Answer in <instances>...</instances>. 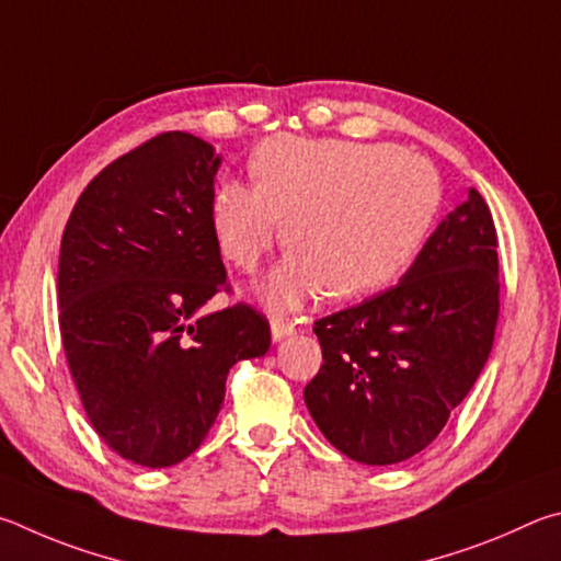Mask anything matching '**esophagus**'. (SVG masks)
I'll list each match as a JSON object with an SVG mask.
<instances>
[{
	"label": "esophagus",
	"mask_w": 561,
	"mask_h": 561,
	"mask_svg": "<svg viewBox=\"0 0 561 561\" xmlns=\"http://www.w3.org/2000/svg\"><path fill=\"white\" fill-rule=\"evenodd\" d=\"M296 322H288V320H283V318H273L271 320V335H273V342H280V340H286V337H290V335H296Z\"/></svg>",
	"instance_id": "1"
}]
</instances>
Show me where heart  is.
Segmentation results:
<instances>
[{
    "label": "heart",
    "instance_id": "b5f03b06",
    "mask_svg": "<svg viewBox=\"0 0 561 561\" xmlns=\"http://www.w3.org/2000/svg\"><path fill=\"white\" fill-rule=\"evenodd\" d=\"M255 184L226 180L211 199L224 259L253 273L280 241L288 259L259 293L273 308H298L330 290L362 298L389 286L414 259L438 209V174L394 145L278 135L251 154Z\"/></svg>",
    "mask_w": 561,
    "mask_h": 561
}]
</instances>
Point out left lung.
I'll list each match as a JSON object with an SVG mask.
<instances>
[{
  "label": "left lung",
  "instance_id": "8db88e82",
  "mask_svg": "<svg viewBox=\"0 0 561 561\" xmlns=\"http://www.w3.org/2000/svg\"><path fill=\"white\" fill-rule=\"evenodd\" d=\"M497 312L493 214L470 190L397 286L312 328L322 367L302 397L322 436L367 466L416 456L473 389Z\"/></svg>",
  "mask_w": 561,
  "mask_h": 561
}]
</instances>
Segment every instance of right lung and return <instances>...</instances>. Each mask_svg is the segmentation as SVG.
Here are the masks:
<instances>
[{
  "mask_svg": "<svg viewBox=\"0 0 561 561\" xmlns=\"http://www.w3.org/2000/svg\"><path fill=\"white\" fill-rule=\"evenodd\" d=\"M219 164L202 137L157 135L85 186L61 239L68 369L98 436L142 468L192 456L229 369L271 347L268 320L251 306L199 312L229 288L211 229Z\"/></svg>",
  "mask_w": 561,
  "mask_h": 561,
  "instance_id": "obj_1",
  "label": "right lung"
}]
</instances>
